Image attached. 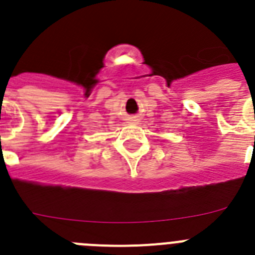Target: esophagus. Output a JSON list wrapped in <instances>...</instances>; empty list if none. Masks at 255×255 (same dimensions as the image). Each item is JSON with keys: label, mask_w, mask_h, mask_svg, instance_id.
I'll use <instances>...</instances> for the list:
<instances>
[{"label": "esophagus", "mask_w": 255, "mask_h": 255, "mask_svg": "<svg viewBox=\"0 0 255 255\" xmlns=\"http://www.w3.org/2000/svg\"><path fill=\"white\" fill-rule=\"evenodd\" d=\"M134 121H136V120H134Z\"/></svg>", "instance_id": "esophagus-1"}]
</instances>
